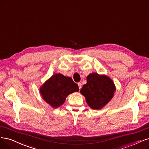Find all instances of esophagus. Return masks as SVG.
<instances>
[{
    "label": "esophagus",
    "mask_w": 149,
    "mask_h": 149,
    "mask_svg": "<svg viewBox=\"0 0 149 149\" xmlns=\"http://www.w3.org/2000/svg\"><path fill=\"white\" fill-rule=\"evenodd\" d=\"M78 85H79V90H80L81 88V83H78Z\"/></svg>",
    "instance_id": "obj_1"
}]
</instances>
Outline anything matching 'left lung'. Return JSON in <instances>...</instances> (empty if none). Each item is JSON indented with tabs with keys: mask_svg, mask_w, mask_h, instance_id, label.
Here are the masks:
<instances>
[{
	"mask_svg": "<svg viewBox=\"0 0 149 149\" xmlns=\"http://www.w3.org/2000/svg\"><path fill=\"white\" fill-rule=\"evenodd\" d=\"M87 81L80 90L81 94L85 97L86 102L91 108L102 109L113 97L116 91L114 82L108 76L97 73L89 74Z\"/></svg>",
	"mask_w": 149,
	"mask_h": 149,
	"instance_id": "1",
	"label": "left lung"
}]
</instances>
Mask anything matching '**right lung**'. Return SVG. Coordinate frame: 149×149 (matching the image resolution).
<instances>
[{"mask_svg":"<svg viewBox=\"0 0 149 149\" xmlns=\"http://www.w3.org/2000/svg\"><path fill=\"white\" fill-rule=\"evenodd\" d=\"M79 90L78 85L71 77L61 74L52 75L40 89L43 100L54 108L61 106L69 94Z\"/></svg>","mask_w":149,"mask_h":149,"instance_id":"obj_1","label":"right lung"}]
</instances>
